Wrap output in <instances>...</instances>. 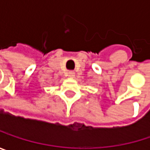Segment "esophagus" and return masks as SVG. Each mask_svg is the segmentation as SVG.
Here are the masks:
<instances>
[{
  "instance_id": "1",
  "label": "esophagus",
  "mask_w": 150,
  "mask_h": 150,
  "mask_svg": "<svg viewBox=\"0 0 150 150\" xmlns=\"http://www.w3.org/2000/svg\"><path fill=\"white\" fill-rule=\"evenodd\" d=\"M75 73L74 71H69V74H68V76L69 77H70V78H73V77H75Z\"/></svg>"
}]
</instances>
